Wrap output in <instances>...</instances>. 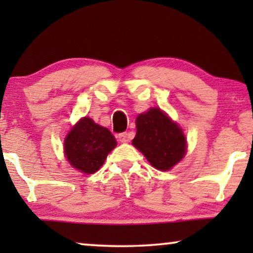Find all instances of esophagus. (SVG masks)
Returning <instances> with one entry per match:
<instances>
[{
    "label": "esophagus",
    "mask_w": 253,
    "mask_h": 253,
    "mask_svg": "<svg viewBox=\"0 0 253 253\" xmlns=\"http://www.w3.org/2000/svg\"><path fill=\"white\" fill-rule=\"evenodd\" d=\"M119 141H121V143H126V141H129L130 140V136L129 133L127 132H122L119 134Z\"/></svg>",
    "instance_id": "1"
}]
</instances>
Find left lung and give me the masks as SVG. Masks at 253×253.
Returning a JSON list of instances; mask_svg holds the SVG:
<instances>
[{"instance_id": "1", "label": "left lung", "mask_w": 253, "mask_h": 253, "mask_svg": "<svg viewBox=\"0 0 253 253\" xmlns=\"http://www.w3.org/2000/svg\"><path fill=\"white\" fill-rule=\"evenodd\" d=\"M132 145L159 170H169L184 158L186 139L177 123L160 108H150L136 119Z\"/></svg>"}]
</instances>
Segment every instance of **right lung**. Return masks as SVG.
<instances>
[{
    "instance_id": "obj_1",
    "label": "right lung",
    "mask_w": 253,
    "mask_h": 253,
    "mask_svg": "<svg viewBox=\"0 0 253 253\" xmlns=\"http://www.w3.org/2000/svg\"><path fill=\"white\" fill-rule=\"evenodd\" d=\"M115 146V137L107 127L89 117H83L65 137L64 154L72 167L84 174H93L105 164Z\"/></svg>"
}]
</instances>
